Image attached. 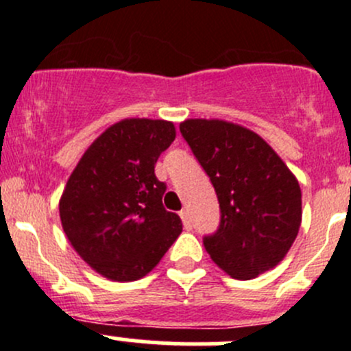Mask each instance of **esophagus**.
<instances>
[{"label":"esophagus","instance_id":"34e87169","mask_svg":"<svg viewBox=\"0 0 351 351\" xmlns=\"http://www.w3.org/2000/svg\"><path fill=\"white\" fill-rule=\"evenodd\" d=\"M180 217H182L183 226H185L186 231H190V229H192V221H190V214H189V210H186V208H183V210L180 212Z\"/></svg>","mask_w":351,"mask_h":351}]
</instances>
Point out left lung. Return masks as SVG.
<instances>
[{"instance_id": "left-lung-1", "label": "left lung", "mask_w": 351, "mask_h": 351, "mask_svg": "<svg viewBox=\"0 0 351 351\" xmlns=\"http://www.w3.org/2000/svg\"><path fill=\"white\" fill-rule=\"evenodd\" d=\"M221 205L217 232L204 246L219 268L251 280L277 267L299 234L302 193L295 175L253 130L219 119L180 123Z\"/></svg>"}]
</instances>
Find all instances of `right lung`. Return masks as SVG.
Returning a JSON list of instances; mask_svg holds the SVG:
<instances>
[{"label":"right lung","instance_id":"right-lung-1","mask_svg":"<svg viewBox=\"0 0 351 351\" xmlns=\"http://www.w3.org/2000/svg\"><path fill=\"white\" fill-rule=\"evenodd\" d=\"M173 122L123 119L81 156L59 200L71 246L101 277H146L182 232L162 207L166 185L154 175L159 154L175 141Z\"/></svg>","mask_w":351,"mask_h":351}]
</instances>
